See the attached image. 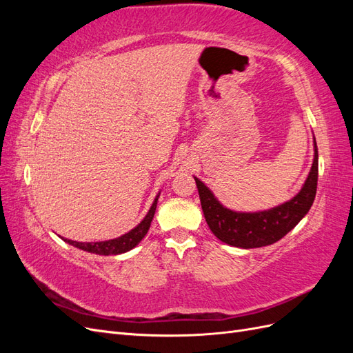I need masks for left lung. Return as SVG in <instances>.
Wrapping results in <instances>:
<instances>
[{"instance_id":"obj_1","label":"left lung","mask_w":353,"mask_h":353,"mask_svg":"<svg viewBox=\"0 0 353 353\" xmlns=\"http://www.w3.org/2000/svg\"><path fill=\"white\" fill-rule=\"evenodd\" d=\"M194 179L208 225L221 241L243 249L270 245L292 231L312 206L318 184L316 143L311 172L301 193L290 201L270 210L256 213L232 212L223 208L200 179Z\"/></svg>"}]
</instances>
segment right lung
I'll return each instance as SVG.
<instances>
[{
  "instance_id": "right-lung-1",
  "label": "right lung",
  "mask_w": 353,
  "mask_h": 353,
  "mask_svg": "<svg viewBox=\"0 0 353 353\" xmlns=\"http://www.w3.org/2000/svg\"><path fill=\"white\" fill-rule=\"evenodd\" d=\"M157 199H159V196L154 199L153 205H152L150 210H148L145 218L140 223H138L134 230L123 234V236L119 239L109 240V241H97V243H79V241H73V240H68V239L65 241L74 245V248L85 250V252L95 253V254H104V256L119 254V253H125L128 250H131L144 239L148 228H150V223L153 221L156 206H157Z\"/></svg>"
}]
</instances>
